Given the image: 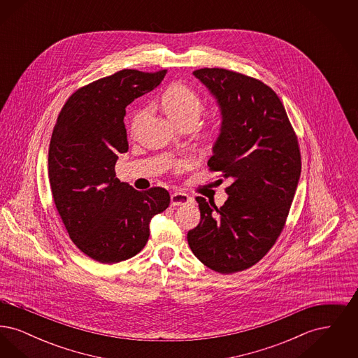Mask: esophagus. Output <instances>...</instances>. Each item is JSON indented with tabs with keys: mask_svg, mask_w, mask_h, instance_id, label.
<instances>
[{
	"mask_svg": "<svg viewBox=\"0 0 358 358\" xmlns=\"http://www.w3.org/2000/svg\"><path fill=\"white\" fill-rule=\"evenodd\" d=\"M192 200H190V197L185 194V193H182V192H174V193H171V203L173 206H178V205H187L190 203Z\"/></svg>",
	"mask_w": 358,
	"mask_h": 358,
	"instance_id": "34e87169",
	"label": "esophagus"
}]
</instances>
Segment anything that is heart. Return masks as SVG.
<instances>
[{"mask_svg": "<svg viewBox=\"0 0 358 358\" xmlns=\"http://www.w3.org/2000/svg\"><path fill=\"white\" fill-rule=\"evenodd\" d=\"M161 104L165 113L180 126H185V124L194 126L204 110V102L200 98V95L185 85H174L169 87L161 98ZM145 114H146V110H139L134 115V118L131 120L133 133L145 118Z\"/></svg>", "mask_w": 358, "mask_h": 358, "instance_id": "heart-1", "label": "heart"}]
</instances>
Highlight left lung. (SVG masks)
<instances>
[{
    "instance_id": "1",
    "label": "left lung",
    "mask_w": 358,
    "mask_h": 358,
    "mask_svg": "<svg viewBox=\"0 0 358 358\" xmlns=\"http://www.w3.org/2000/svg\"><path fill=\"white\" fill-rule=\"evenodd\" d=\"M193 75L222 111L209 171L231 185L220 208L196 197L201 219L187 232V243L210 270L238 273L262 260L285 228L302 169L298 138L271 87L229 69Z\"/></svg>"
}]
</instances>
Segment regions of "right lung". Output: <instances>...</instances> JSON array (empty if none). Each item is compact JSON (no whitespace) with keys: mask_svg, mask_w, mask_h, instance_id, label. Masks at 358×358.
<instances>
[{"mask_svg":"<svg viewBox=\"0 0 358 358\" xmlns=\"http://www.w3.org/2000/svg\"><path fill=\"white\" fill-rule=\"evenodd\" d=\"M166 69H122L75 91L63 106L50 143L53 201L75 245L113 264L136 256L148 243L149 222L171 204L169 192H139L115 174L129 150L126 107L162 82Z\"/></svg>","mask_w":358,"mask_h":358,"instance_id":"add662e5","label":"right lung"}]
</instances>
